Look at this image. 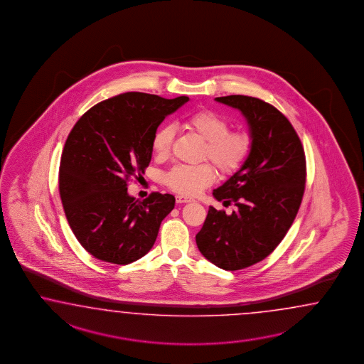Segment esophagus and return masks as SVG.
Listing matches in <instances>:
<instances>
[{"instance_id": "obj_1", "label": "esophagus", "mask_w": 364, "mask_h": 364, "mask_svg": "<svg viewBox=\"0 0 364 364\" xmlns=\"http://www.w3.org/2000/svg\"><path fill=\"white\" fill-rule=\"evenodd\" d=\"M191 201H193V198H191V197L181 196V195H177L176 196V203H178V204H186V203H191Z\"/></svg>"}]
</instances>
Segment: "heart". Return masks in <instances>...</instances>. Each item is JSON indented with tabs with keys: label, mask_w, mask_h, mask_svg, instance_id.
<instances>
[{
	"label": "heart",
	"mask_w": 364,
	"mask_h": 364,
	"mask_svg": "<svg viewBox=\"0 0 364 364\" xmlns=\"http://www.w3.org/2000/svg\"><path fill=\"white\" fill-rule=\"evenodd\" d=\"M186 127L205 140L204 157H208L223 173H232L244 164L252 148V138L244 131H229V120L212 109H200L184 119ZM175 128L164 124L157 128L151 147L157 156L166 157L173 141ZM216 172L209 163L197 166L177 164L164 176L167 187L184 196H195L209 187Z\"/></svg>",
	"instance_id": "heart-1"
}]
</instances>
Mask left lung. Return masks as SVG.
<instances>
[{"label":"left lung","instance_id":"left-lung-1","mask_svg":"<svg viewBox=\"0 0 364 364\" xmlns=\"http://www.w3.org/2000/svg\"><path fill=\"white\" fill-rule=\"evenodd\" d=\"M216 100L245 117L252 148L240 169L213 191L217 201L233 203L236 210L226 215L209 207L196 244L220 269L240 270L269 256L293 224L305 192V151L274 106L246 95Z\"/></svg>","mask_w":364,"mask_h":364}]
</instances>
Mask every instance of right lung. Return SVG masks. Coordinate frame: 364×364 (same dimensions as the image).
<instances>
[{
	"instance_id": "obj_1",
	"label": "right lung",
	"mask_w": 364,
	"mask_h": 364,
	"mask_svg": "<svg viewBox=\"0 0 364 364\" xmlns=\"http://www.w3.org/2000/svg\"><path fill=\"white\" fill-rule=\"evenodd\" d=\"M188 97L124 92L85 112L71 129L59 166V195L73 233L91 256L128 265L146 256L175 197L154 192L139 201L127 181L140 178L151 141L166 117Z\"/></svg>"
}]
</instances>
